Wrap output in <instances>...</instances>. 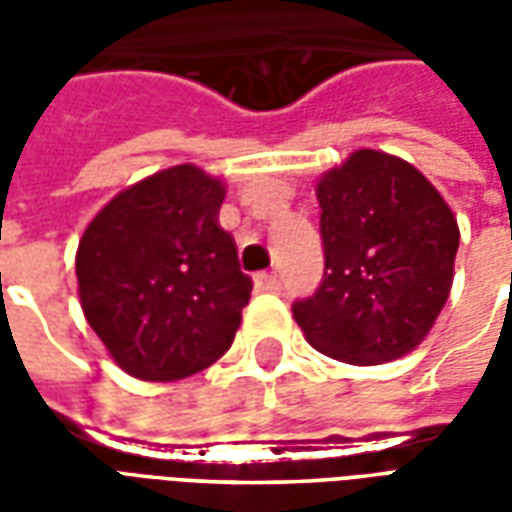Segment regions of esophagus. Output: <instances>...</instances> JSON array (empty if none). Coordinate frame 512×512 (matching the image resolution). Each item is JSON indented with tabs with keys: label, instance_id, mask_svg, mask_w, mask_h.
Returning a JSON list of instances; mask_svg holds the SVG:
<instances>
[{
	"label": "esophagus",
	"instance_id": "esophagus-1",
	"mask_svg": "<svg viewBox=\"0 0 512 512\" xmlns=\"http://www.w3.org/2000/svg\"><path fill=\"white\" fill-rule=\"evenodd\" d=\"M255 288L263 293H277L279 290V277L277 274H257Z\"/></svg>",
	"mask_w": 512,
	"mask_h": 512
}]
</instances>
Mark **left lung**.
I'll list each match as a JSON object with an SVG mask.
<instances>
[{
    "instance_id": "1",
    "label": "left lung",
    "mask_w": 512,
    "mask_h": 512,
    "mask_svg": "<svg viewBox=\"0 0 512 512\" xmlns=\"http://www.w3.org/2000/svg\"><path fill=\"white\" fill-rule=\"evenodd\" d=\"M323 279L293 318L312 348L348 365L414 351L450 296L458 222L408 161L356 150L318 183Z\"/></svg>"
}]
</instances>
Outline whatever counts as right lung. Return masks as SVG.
Masks as SVG:
<instances>
[{
    "mask_svg": "<svg viewBox=\"0 0 512 512\" xmlns=\"http://www.w3.org/2000/svg\"><path fill=\"white\" fill-rule=\"evenodd\" d=\"M222 200V180L180 164L120 191L84 230V318L128 376L178 381L233 345L252 279L219 227Z\"/></svg>",
    "mask_w": 512,
    "mask_h": 512,
    "instance_id": "1",
    "label": "right lung"
}]
</instances>
